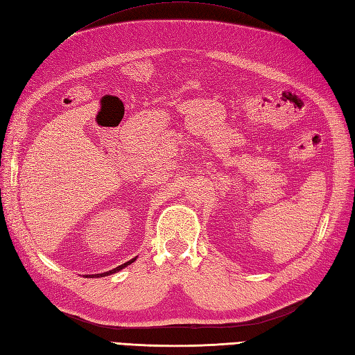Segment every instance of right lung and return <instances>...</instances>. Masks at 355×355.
Returning a JSON list of instances; mask_svg holds the SVG:
<instances>
[{
    "label": "right lung",
    "mask_w": 355,
    "mask_h": 355,
    "mask_svg": "<svg viewBox=\"0 0 355 355\" xmlns=\"http://www.w3.org/2000/svg\"><path fill=\"white\" fill-rule=\"evenodd\" d=\"M135 261V258L134 259H131V261H128V262H125V264H122V266H119V267H116V268H113V270H110V271H106V272H103V274H94V276H91V277H105V276H109V274H113V272H116V271H119V270H122L123 267H127V266H130L131 262H134Z\"/></svg>",
    "instance_id": "add662e5"
}]
</instances>
